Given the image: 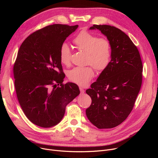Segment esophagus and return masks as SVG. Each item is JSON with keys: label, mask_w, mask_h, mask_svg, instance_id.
Segmentation results:
<instances>
[{"label": "esophagus", "mask_w": 158, "mask_h": 158, "mask_svg": "<svg viewBox=\"0 0 158 158\" xmlns=\"http://www.w3.org/2000/svg\"><path fill=\"white\" fill-rule=\"evenodd\" d=\"M79 89H80V92H81V94H83L85 93V89L83 88L82 87H79Z\"/></svg>", "instance_id": "obj_1"}]
</instances>
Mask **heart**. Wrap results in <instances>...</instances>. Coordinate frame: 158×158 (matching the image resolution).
Listing matches in <instances>:
<instances>
[{"label": "heart", "mask_w": 158, "mask_h": 158, "mask_svg": "<svg viewBox=\"0 0 158 158\" xmlns=\"http://www.w3.org/2000/svg\"><path fill=\"white\" fill-rule=\"evenodd\" d=\"M73 43L79 50L87 53L86 63L92 65L98 71L105 70L111 60V46L107 40L86 31H82L74 38ZM71 51L66 44L61 46L60 51V61L64 65L70 62ZM94 76L92 66L75 67L69 71V79L80 86H85Z\"/></svg>", "instance_id": "b5f03b06"}]
</instances>
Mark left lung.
<instances>
[{
	"mask_svg": "<svg viewBox=\"0 0 158 158\" xmlns=\"http://www.w3.org/2000/svg\"><path fill=\"white\" fill-rule=\"evenodd\" d=\"M107 37L111 61L86 93L92 104L87 118L98 129H110L125 120L131 112L142 82L143 66L137 47L120 29L108 25H94Z\"/></svg>",
	"mask_w": 158,
	"mask_h": 158,
	"instance_id": "obj_1",
	"label": "left lung"
}]
</instances>
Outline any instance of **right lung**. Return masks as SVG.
<instances>
[{
  "label": "right lung",
  "instance_id": "right-lung-1",
  "mask_svg": "<svg viewBox=\"0 0 158 158\" xmlns=\"http://www.w3.org/2000/svg\"><path fill=\"white\" fill-rule=\"evenodd\" d=\"M78 26H48L29 35L19 48L13 66L16 95L27 118L39 127L59 123L66 105L80 94L76 84H63L60 58L61 46Z\"/></svg>",
  "mask_w": 158,
  "mask_h": 158
}]
</instances>
